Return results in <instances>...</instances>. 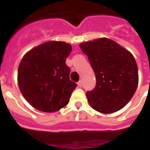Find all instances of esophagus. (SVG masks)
<instances>
[{"label": "esophagus", "mask_w": 150, "mask_h": 150, "mask_svg": "<svg viewBox=\"0 0 150 150\" xmlns=\"http://www.w3.org/2000/svg\"><path fill=\"white\" fill-rule=\"evenodd\" d=\"M77 85H78V86L81 87L82 86V81H79L78 82H77Z\"/></svg>", "instance_id": "esophagus-1"}]
</instances>
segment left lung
<instances>
[{"label": "left lung", "mask_w": 150, "mask_h": 150, "mask_svg": "<svg viewBox=\"0 0 150 150\" xmlns=\"http://www.w3.org/2000/svg\"><path fill=\"white\" fill-rule=\"evenodd\" d=\"M96 77L94 90L87 91L91 107L101 113H113L130 101L138 85L134 57L117 43L101 38L80 44Z\"/></svg>", "instance_id": "8db88e82"}]
</instances>
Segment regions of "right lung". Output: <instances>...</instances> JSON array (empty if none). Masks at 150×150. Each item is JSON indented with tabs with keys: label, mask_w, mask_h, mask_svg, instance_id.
Returning <instances> with one entry per match:
<instances>
[{
	"label": "right lung",
	"mask_w": 150,
	"mask_h": 150,
	"mask_svg": "<svg viewBox=\"0 0 150 150\" xmlns=\"http://www.w3.org/2000/svg\"><path fill=\"white\" fill-rule=\"evenodd\" d=\"M71 52L69 43L50 41L23 56L18 71L19 89L35 109L54 112L69 103L77 87L70 80V68L65 63Z\"/></svg>",
	"instance_id": "1"
}]
</instances>
